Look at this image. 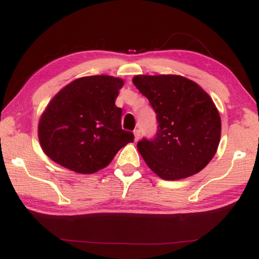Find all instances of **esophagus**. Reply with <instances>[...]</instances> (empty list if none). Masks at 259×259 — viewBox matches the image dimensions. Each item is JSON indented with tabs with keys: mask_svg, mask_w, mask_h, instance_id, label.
Instances as JSON below:
<instances>
[{
	"mask_svg": "<svg viewBox=\"0 0 259 259\" xmlns=\"http://www.w3.org/2000/svg\"><path fill=\"white\" fill-rule=\"evenodd\" d=\"M133 134H134V140L138 141V140L140 139V131H139V130H136V131H134Z\"/></svg>",
	"mask_w": 259,
	"mask_h": 259,
	"instance_id": "esophagus-1",
	"label": "esophagus"
}]
</instances>
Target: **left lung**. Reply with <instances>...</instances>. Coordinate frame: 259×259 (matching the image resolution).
<instances>
[{"mask_svg":"<svg viewBox=\"0 0 259 259\" xmlns=\"http://www.w3.org/2000/svg\"><path fill=\"white\" fill-rule=\"evenodd\" d=\"M133 83L157 113L158 133L137 145L148 167L164 180L185 179L214 157L221 141V115L210 95L176 74L136 75Z\"/></svg>","mask_w":259,"mask_h":259,"instance_id":"obj_1","label":"left lung"}]
</instances>
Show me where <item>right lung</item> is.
Segmentation results:
<instances>
[{
    "instance_id": "add662e5",
    "label": "right lung",
    "mask_w": 259,
    "mask_h": 259,
    "mask_svg": "<svg viewBox=\"0 0 259 259\" xmlns=\"http://www.w3.org/2000/svg\"><path fill=\"white\" fill-rule=\"evenodd\" d=\"M122 86L120 77L92 75L63 87L38 120L37 136L45 154L81 175L105 168L134 139L133 133L121 128L122 111L115 106Z\"/></svg>"
}]
</instances>
